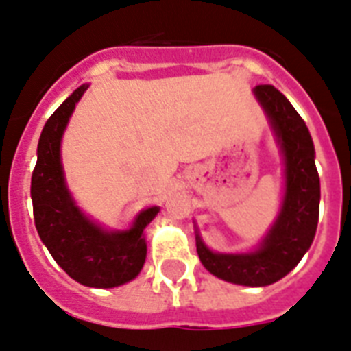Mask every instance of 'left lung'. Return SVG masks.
Masks as SVG:
<instances>
[{
	"instance_id": "obj_1",
	"label": "left lung",
	"mask_w": 351,
	"mask_h": 351,
	"mask_svg": "<svg viewBox=\"0 0 351 351\" xmlns=\"http://www.w3.org/2000/svg\"><path fill=\"white\" fill-rule=\"evenodd\" d=\"M269 116L285 158V198L280 216L261 248L253 253H212L196 235L202 264L217 278L232 284L262 287L280 280L311 248L319 217V175L314 144L300 114L273 85L255 87Z\"/></svg>"
}]
</instances>
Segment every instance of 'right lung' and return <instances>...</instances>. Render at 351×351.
I'll return each instance as SVG.
<instances>
[{"label": "right lung", "mask_w": 351, "mask_h": 351, "mask_svg": "<svg viewBox=\"0 0 351 351\" xmlns=\"http://www.w3.org/2000/svg\"><path fill=\"white\" fill-rule=\"evenodd\" d=\"M87 90L82 85L53 112L40 134L32 173L35 228L58 266L89 287H116L139 275L146 261L143 232L158 208L143 210L130 230L105 232L78 210L69 196L60 164V139L75 105Z\"/></svg>", "instance_id": "1"}]
</instances>
